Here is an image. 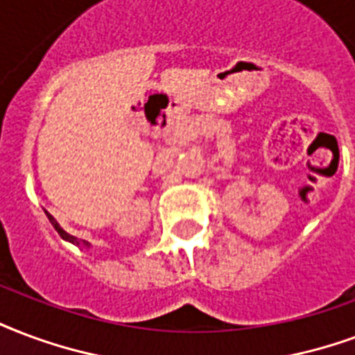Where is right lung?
<instances>
[{"label":"right lung","mask_w":355,"mask_h":355,"mask_svg":"<svg viewBox=\"0 0 355 355\" xmlns=\"http://www.w3.org/2000/svg\"><path fill=\"white\" fill-rule=\"evenodd\" d=\"M46 216H49V220H51V224L54 225V230L58 231V235L64 239V241H67V243H71V244H75V246H84V248H90V243H86V241H83V239H77V237H73V235H69V233H67V231H65L62 225L58 224L56 218L52 216V214H49V212H46Z\"/></svg>","instance_id":"right-lung-1"}]
</instances>
